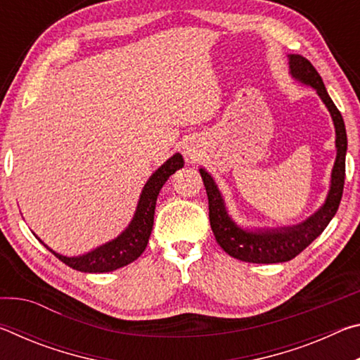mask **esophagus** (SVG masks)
Here are the masks:
<instances>
[{
	"label": "esophagus",
	"mask_w": 360,
	"mask_h": 360,
	"mask_svg": "<svg viewBox=\"0 0 360 360\" xmlns=\"http://www.w3.org/2000/svg\"><path fill=\"white\" fill-rule=\"evenodd\" d=\"M188 155H191V154H188ZM191 157H192V155H191Z\"/></svg>",
	"instance_id": "34e87169"
}]
</instances>
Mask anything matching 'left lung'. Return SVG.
<instances>
[{"label": "left lung", "mask_w": 360, "mask_h": 360, "mask_svg": "<svg viewBox=\"0 0 360 360\" xmlns=\"http://www.w3.org/2000/svg\"><path fill=\"white\" fill-rule=\"evenodd\" d=\"M288 57L290 76L295 81L313 87L332 115L337 157H335L332 168L330 188H328L326 202L322 203L321 208L302 222L278 229H248L236 224L229 214L216 181L205 168H200V174H202L206 193H208L210 222L216 241L231 257L249 262V264H279V262L294 259L324 231L332 217L337 214L341 195H343L345 162L346 149H348L343 117L328 96L326 85L314 66L302 56L290 53Z\"/></svg>", "instance_id": "obj_1"}]
</instances>
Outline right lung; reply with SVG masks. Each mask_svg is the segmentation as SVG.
Listing matches in <instances>:
<instances>
[{
  "mask_svg": "<svg viewBox=\"0 0 360 360\" xmlns=\"http://www.w3.org/2000/svg\"><path fill=\"white\" fill-rule=\"evenodd\" d=\"M182 167H184V158L178 152L169 157L162 167H158L143 187L138 200L136 211L133 214L129 227L122 231L117 238L95 248L94 251L70 257V255L52 251L38 236L36 238L56 255L58 260H62L63 264L71 266L72 270L82 273H106L129 265L133 260H136L144 252L146 246H148L152 225H154L155 203L158 193H160V188L168 181L169 176L178 172Z\"/></svg>",
  "mask_w": 360,
  "mask_h": 360,
  "instance_id": "obj_1",
  "label": "right lung"
}]
</instances>
